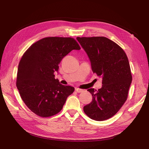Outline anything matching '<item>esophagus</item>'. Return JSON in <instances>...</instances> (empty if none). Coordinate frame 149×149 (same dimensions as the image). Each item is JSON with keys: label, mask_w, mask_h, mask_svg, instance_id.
<instances>
[{"label": "esophagus", "mask_w": 149, "mask_h": 149, "mask_svg": "<svg viewBox=\"0 0 149 149\" xmlns=\"http://www.w3.org/2000/svg\"><path fill=\"white\" fill-rule=\"evenodd\" d=\"M75 91L77 92V93H81V92H83V89H79V88H75Z\"/></svg>", "instance_id": "1"}]
</instances>
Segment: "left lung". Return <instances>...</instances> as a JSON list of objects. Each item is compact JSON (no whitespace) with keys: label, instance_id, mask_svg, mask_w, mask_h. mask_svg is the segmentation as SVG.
<instances>
[{"label":"left lung","instance_id":"left-lung-1","mask_svg":"<svg viewBox=\"0 0 149 149\" xmlns=\"http://www.w3.org/2000/svg\"><path fill=\"white\" fill-rule=\"evenodd\" d=\"M87 53L93 73L102 79L98 91L90 88L91 103L84 106V113L97 121L111 118L127 100L132 74L127 55L112 40L104 37H77Z\"/></svg>","mask_w":149,"mask_h":149}]
</instances>
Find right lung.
<instances>
[{
  "label": "right lung",
  "mask_w": 149,
  "mask_h": 149,
  "mask_svg": "<svg viewBox=\"0 0 149 149\" xmlns=\"http://www.w3.org/2000/svg\"><path fill=\"white\" fill-rule=\"evenodd\" d=\"M81 48L70 37H47L29 48L18 66L17 88L22 100L35 114L42 118L58 113L74 88L55 78L61 60L73 49Z\"/></svg>",
  "instance_id": "obj_1"
}]
</instances>
